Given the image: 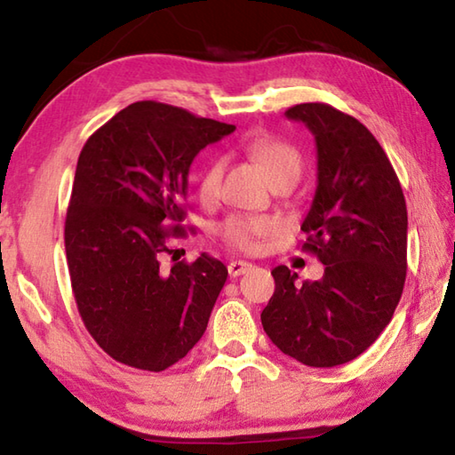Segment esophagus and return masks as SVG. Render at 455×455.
Returning <instances> with one entry per match:
<instances>
[{"label": "esophagus", "instance_id": "esophagus-1", "mask_svg": "<svg viewBox=\"0 0 455 455\" xmlns=\"http://www.w3.org/2000/svg\"><path fill=\"white\" fill-rule=\"evenodd\" d=\"M251 268H252V264H248V262H244V260H233V262H228V274L233 275V278H236V275L246 274Z\"/></svg>", "mask_w": 455, "mask_h": 455}]
</instances>
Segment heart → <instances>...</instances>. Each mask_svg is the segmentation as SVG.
<instances>
[{
  "mask_svg": "<svg viewBox=\"0 0 455 455\" xmlns=\"http://www.w3.org/2000/svg\"><path fill=\"white\" fill-rule=\"evenodd\" d=\"M246 154L262 167V172L272 185L280 181L296 183L301 175V167H304L301 154L290 141L268 136V133H260V136L248 140ZM222 173H225L222 157H211L201 172L197 189H195L203 204H212L220 197ZM272 230L274 222L266 217L230 215L217 227V236L233 251L254 252L258 240L268 236Z\"/></svg>",
  "mask_w": 455,
  "mask_h": 455,
  "instance_id": "b5f03b06",
  "label": "heart"
}]
</instances>
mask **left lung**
Returning a JSON list of instances; mask_svg holds the SVG:
<instances>
[{"label":"left lung","mask_w":455,"mask_h":455,"mask_svg":"<svg viewBox=\"0 0 455 455\" xmlns=\"http://www.w3.org/2000/svg\"><path fill=\"white\" fill-rule=\"evenodd\" d=\"M286 116L315 136L317 189L301 251L325 272L298 283L288 266L274 268L260 319L282 353L307 367H337L379 339L403 296L406 201L385 149L357 118L323 102L296 104Z\"/></svg>","instance_id":"1"}]
</instances>
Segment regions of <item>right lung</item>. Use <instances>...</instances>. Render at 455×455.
Returning a JSON list of instances; mask_svg holds the SVG:
<instances>
[{
  "label": "right lung",
  "mask_w": 455,
  "mask_h": 455,
  "mask_svg": "<svg viewBox=\"0 0 455 455\" xmlns=\"http://www.w3.org/2000/svg\"><path fill=\"white\" fill-rule=\"evenodd\" d=\"M235 126L156 100L133 102L80 151L65 219V251L78 314L114 361L159 372L207 329L228 270L203 252L162 264L181 238L195 156Z\"/></svg>",
  "instance_id": "1"
}]
</instances>
